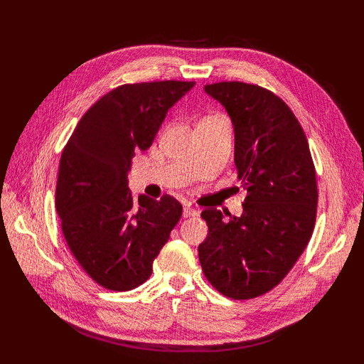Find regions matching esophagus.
Here are the masks:
<instances>
[{
  "mask_svg": "<svg viewBox=\"0 0 364 364\" xmlns=\"http://www.w3.org/2000/svg\"><path fill=\"white\" fill-rule=\"evenodd\" d=\"M196 215H198V213L196 210H192V208H184L183 210V218L191 219V218H196Z\"/></svg>",
  "mask_w": 364,
  "mask_h": 364,
  "instance_id": "1",
  "label": "esophagus"
}]
</instances>
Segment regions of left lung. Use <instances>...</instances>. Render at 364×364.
<instances>
[{
    "label": "left lung",
    "instance_id": "1",
    "mask_svg": "<svg viewBox=\"0 0 364 364\" xmlns=\"http://www.w3.org/2000/svg\"><path fill=\"white\" fill-rule=\"evenodd\" d=\"M235 127V164L247 191L241 218L202 213L208 236L198 245L206 280L223 296L255 299L289 274L313 235L316 168L304 128L280 97L241 81L205 86ZM227 215V214H225Z\"/></svg>",
    "mask_w": 364,
    "mask_h": 364
}]
</instances>
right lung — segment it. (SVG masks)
Masks as SVG:
<instances>
[{"mask_svg":"<svg viewBox=\"0 0 364 364\" xmlns=\"http://www.w3.org/2000/svg\"><path fill=\"white\" fill-rule=\"evenodd\" d=\"M196 82L123 84L92 105L59 161L56 211L65 242L92 280L129 291L149 280L153 261L181 219L176 198H134L131 158L150 149L167 111Z\"/></svg>","mask_w":364,"mask_h":364,"instance_id":"right-lung-1","label":"right lung"}]
</instances>
